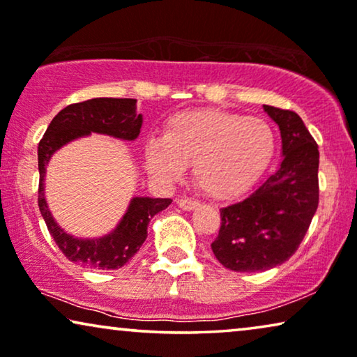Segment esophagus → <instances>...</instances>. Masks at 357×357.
Masks as SVG:
<instances>
[{
	"mask_svg": "<svg viewBox=\"0 0 357 357\" xmlns=\"http://www.w3.org/2000/svg\"><path fill=\"white\" fill-rule=\"evenodd\" d=\"M175 203H177L178 208L185 209V211H192V209L199 206L198 202H195V199H190V198H180V199H177V202H175Z\"/></svg>",
	"mask_w": 357,
	"mask_h": 357,
	"instance_id": "34e87169",
	"label": "esophagus"
}]
</instances>
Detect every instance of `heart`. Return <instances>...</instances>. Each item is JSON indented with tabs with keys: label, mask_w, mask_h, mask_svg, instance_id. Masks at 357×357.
I'll list each match as a JSON object with an SVG mask.
<instances>
[{
	"label": "heart",
	"mask_w": 357,
	"mask_h": 357,
	"mask_svg": "<svg viewBox=\"0 0 357 357\" xmlns=\"http://www.w3.org/2000/svg\"><path fill=\"white\" fill-rule=\"evenodd\" d=\"M276 148L271 125L260 116L226 110H185L165 121L164 136L144 144L146 169L165 183L192 164L195 183L213 198L245 192L270 165Z\"/></svg>",
	"instance_id": "heart-1"
}]
</instances>
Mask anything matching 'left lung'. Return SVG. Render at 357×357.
I'll list each match as a JSON object with an SVG mask.
<instances>
[{
    "instance_id": "8db88e82",
    "label": "left lung",
    "mask_w": 357,
    "mask_h": 357,
    "mask_svg": "<svg viewBox=\"0 0 357 357\" xmlns=\"http://www.w3.org/2000/svg\"><path fill=\"white\" fill-rule=\"evenodd\" d=\"M280 126L282 162L255 192L221 208L214 257L232 271L271 270L294 255L319 206V146L296 112L263 105Z\"/></svg>"
}]
</instances>
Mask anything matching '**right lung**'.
<instances>
[{
	"mask_svg": "<svg viewBox=\"0 0 357 357\" xmlns=\"http://www.w3.org/2000/svg\"><path fill=\"white\" fill-rule=\"evenodd\" d=\"M143 115L136 114V99L99 97L71 104L58 112L38 143V209L48 232L68 260L91 270H119L131 260L148 237L149 221L172 203L170 198H131L128 209L114 231L97 238H79L58 226L45 199L47 164L63 146L91 133L135 141L139 136Z\"/></svg>",
	"mask_w": 357,
	"mask_h": 357,
	"instance_id": "obj_1",
	"label": "right lung"
}]
</instances>
